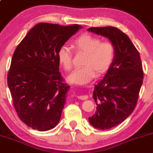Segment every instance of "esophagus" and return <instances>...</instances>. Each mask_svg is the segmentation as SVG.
<instances>
[{
	"label": "esophagus",
	"mask_w": 153,
	"mask_h": 153,
	"mask_svg": "<svg viewBox=\"0 0 153 153\" xmlns=\"http://www.w3.org/2000/svg\"><path fill=\"white\" fill-rule=\"evenodd\" d=\"M78 98L80 100H83V101H84V100H86L88 98V96L87 95H78Z\"/></svg>",
	"instance_id": "1"
}]
</instances>
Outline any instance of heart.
<instances>
[{
    "mask_svg": "<svg viewBox=\"0 0 153 153\" xmlns=\"http://www.w3.org/2000/svg\"><path fill=\"white\" fill-rule=\"evenodd\" d=\"M77 53L85 54L82 67L75 69L69 75V82L78 85L89 83L95 77L101 75L109 69L115 54V47L110 41H101L98 37L84 34L72 42ZM58 61L65 71L72 67V51L67 46H61L58 51Z\"/></svg>",
    "mask_w": 153,
    "mask_h": 153,
    "instance_id": "1",
    "label": "heart"
}]
</instances>
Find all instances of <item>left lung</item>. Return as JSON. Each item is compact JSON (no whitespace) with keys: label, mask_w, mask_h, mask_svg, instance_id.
<instances>
[{"label":"left lung","mask_w":153,"mask_h":153,"mask_svg":"<svg viewBox=\"0 0 153 153\" xmlns=\"http://www.w3.org/2000/svg\"><path fill=\"white\" fill-rule=\"evenodd\" d=\"M88 31L109 38L115 49L107 72L94 88L97 110L89 118L95 128L108 129L122 123L135 109L143 79L142 64L138 51L119 29L91 27Z\"/></svg>","instance_id":"8db88e82"}]
</instances>
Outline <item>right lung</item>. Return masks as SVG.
Returning a JSON list of instances; mask_svg holds the SVG:
<instances>
[{
  "mask_svg": "<svg viewBox=\"0 0 153 153\" xmlns=\"http://www.w3.org/2000/svg\"><path fill=\"white\" fill-rule=\"evenodd\" d=\"M81 28L40 23L15 49L7 83L15 111L29 127L47 131L59 122L69 86L59 72L58 51Z\"/></svg>",
  "mask_w": 153,
  "mask_h": 153,
  "instance_id": "right-lung-1",
  "label": "right lung"
}]
</instances>
